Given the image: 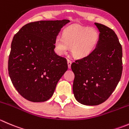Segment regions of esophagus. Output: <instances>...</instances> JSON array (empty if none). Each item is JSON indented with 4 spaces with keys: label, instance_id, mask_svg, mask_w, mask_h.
<instances>
[{
    "label": "esophagus",
    "instance_id": "1",
    "mask_svg": "<svg viewBox=\"0 0 129 129\" xmlns=\"http://www.w3.org/2000/svg\"><path fill=\"white\" fill-rule=\"evenodd\" d=\"M71 63H72V62H71V60H70L69 59H67V64H68L69 69H71Z\"/></svg>",
    "mask_w": 129,
    "mask_h": 129
}]
</instances>
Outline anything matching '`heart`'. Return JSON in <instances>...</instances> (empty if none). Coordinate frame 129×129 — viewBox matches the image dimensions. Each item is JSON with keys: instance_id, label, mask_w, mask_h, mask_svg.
<instances>
[{"instance_id": "b5f03b06", "label": "heart", "mask_w": 129, "mask_h": 129, "mask_svg": "<svg viewBox=\"0 0 129 129\" xmlns=\"http://www.w3.org/2000/svg\"><path fill=\"white\" fill-rule=\"evenodd\" d=\"M99 38V33L96 29L76 25L67 27L62 37L57 36L54 45L60 54L66 53L69 47H72V55L77 58H82L94 50Z\"/></svg>"}]
</instances>
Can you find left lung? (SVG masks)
<instances>
[{
	"mask_svg": "<svg viewBox=\"0 0 129 129\" xmlns=\"http://www.w3.org/2000/svg\"><path fill=\"white\" fill-rule=\"evenodd\" d=\"M100 31L96 48L71 64L74 73L73 92L85 105H98L114 91L122 76V48L117 35L105 25L95 22Z\"/></svg>",
	"mask_w": 129,
	"mask_h": 129,
	"instance_id": "8db88e82",
	"label": "left lung"
}]
</instances>
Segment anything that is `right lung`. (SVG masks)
Returning <instances> with one entry per match:
<instances>
[{
	"mask_svg": "<svg viewBox=\"0 0 129 129\" xmlns=\"http://www.w3.org/2000/svg\"><path fill=\"white\" fill-rule=\"evenodd\" d=\"M69 22L67 19L31 22L14 37L9 74L13 86L25 99L33 102L49 100L68 69L67 59L54 52V42Z\"/></svg>",
	"mask_w": 129,
	"mask_h": 129,
	"instance_id": "obj_1",
	"label": "right lung"
}]
</instances>
